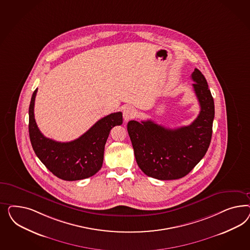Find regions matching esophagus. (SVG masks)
Wrapping results in <instances>:
<instances>
[{"label": "esophagus", "mask_w": 250, "mask_h": 250, "mask_svg": "<svg viewBox=\"0 0 250 250\" xmlns=\"http://www.w3.org/2000/svg\"><path fill=\"white\" fill-rule=\"evenodd\" d=\"M136 109L132 106H126L123 111V116H124V119L125 122H128L132 118H134L136 116Z\"/></svg>", "instance_id": "34e87169"}]
</instances>
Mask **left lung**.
Wrapping results in <instances>:
<instances>
[{"label": "left lung", "mask_w": 250, "mask_h": 250, "mask_svg": "<svg viewBox=\"0 0 250 250\" xmlns=\"http://www.w3.org/2000/svg\"><path fill=\"white\" fill-rule=\"evenodd\" d=\"M191 79L201 111L190 125L169 129L151 120L127 124L136 163L145 174L154 179L168 181L186 176L205 157L211 143L213 98L198 68Z\"/></svg>", "instance_id": "left-lung-1"}]
</instances>
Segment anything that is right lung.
<instances>
[{
  "label": "right lung",
  "instance_id": "right-lung-1",
  "mask_svg": "<svg viewBox=\"0 0 250 250\" xmlns=\"http://www.w3.org/2000/svg\"><path fill=\"white\" fill-rule=\"evenodd\" d=\"M38 89L29 105V136L38 159L55 176L64 181H79L97 173L103 166L104 153L111 129L123 124L121 112L96 122L83 135L70 142H58L44 136L35 120L34 106Z\"/></svg>",
  "mask_w": 250,
  "mask_h": 250
}]
</instances>
